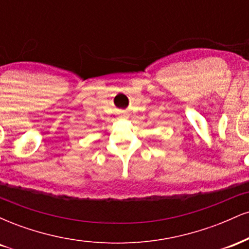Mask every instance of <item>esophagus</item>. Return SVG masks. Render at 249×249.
Wrapping results in <instances>:
<instances>
[{"label":"esophagus","mask_w":249,"mask_h":249,"mask_svg":"<svg viewBox=\"0 0 249 249\" xmlns=\"http://www.w3.org/2000/svg\"><path fill=\"white\" fill-rule=\"evenodd\" d=\"M121 117H122V118H127L128 115L126 112H121Z\"/></svg>","instance_id":"obj_1"}]
</instances>
